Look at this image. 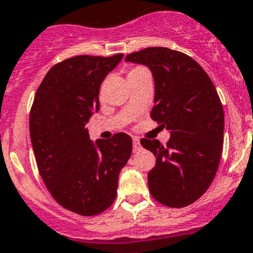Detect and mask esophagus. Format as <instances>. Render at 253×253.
<instances>
[{
	"label": "esophagus",
	"mask_w": 253,
	"mask_h": 253,
	"mask_svg": "<svg viewBox=\"0 0 253 253\" xmlns=\"http://www.w3.org/2000/svg\"><path fill=\"white\" fill-rule=\"evenodd\" d=\"M141 149V145H140V140H139L138 138H133V151L134 153H136V151H139Z\"/></svg>",
	"instance_id": "34e87169"
}]
</instances>
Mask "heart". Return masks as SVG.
Here are the masks:
<instances>
[{
  "label": "heart",
  "instance_id": "1",
  "mask_svg": "<svg viewBox=\"0 0 253 253\" xmlns=\"http://www.w3.org/2000/svg\"><path fill=\"white\" fill-rule=\"evenodd\" d=\"M141 69H143V68H134V69H131V71H130V72H129V73H128V74H130V73H134V72H138V71H141Z\"/></svg>",
  "mask_w": 253,
  "mask_h": 253
}]
</instances>
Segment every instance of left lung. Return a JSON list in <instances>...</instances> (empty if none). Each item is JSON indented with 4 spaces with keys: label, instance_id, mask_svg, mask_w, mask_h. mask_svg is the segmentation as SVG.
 <instances>
[{
    "label": "left lung",
    "instance_id": "8db88e82",
    "mask_svg": "<svg viewBox=\"0 0 253 253\" xmlns=\"http://www.w3.org/2000/svg\"><path fill=\"white\" fill-rule=\"evenodd\" d=\"M144 64L155 83L151 119L170 130L167 145L141 139L156 156L148 174L149 191L169 208H185L204 195L220 164L223 109L215 85L203 67L187 54L149 47L125 57Z\"/></svg>",
    "mask_w": 253,
    "mask_h": 253
}]
</instances>
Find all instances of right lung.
<instances>
[{
  "label": "right lung",
  "mask_w": 253,
  "mask_h": 253,
  "mask_svg": "<svg viewBox=\"0 0 253 253\" xmlns=\"http://www.w3.org/2000/svg\"><path fill=\"white\" fill-rule=\"evenodd\" d=\"M123 56L59 62L45 74L31 108L30 135L40 175L59 205L82 216L98 215L114 203L119 172L131 155L128 134L93 143L85 128L99 110L102 82Z\"/></svg>",
  "instance_id": "1"
}]
</instances>
